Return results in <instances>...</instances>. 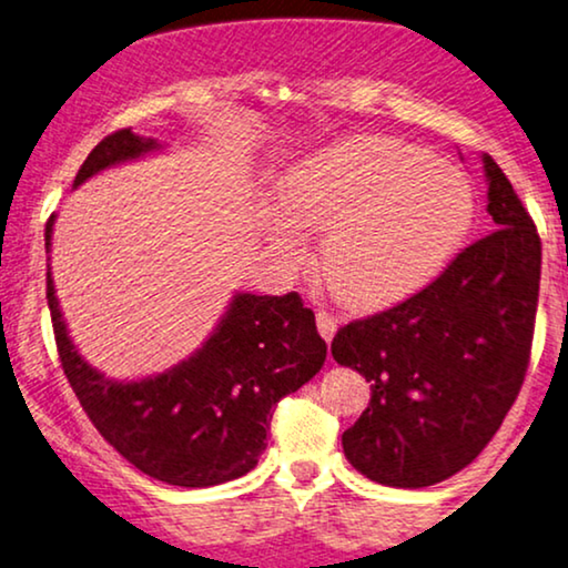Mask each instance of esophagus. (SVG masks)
I'll return each instance as SVG.
<instances>
[{
    "label": "esophagus",
    "mask_w": 568,
    "mask_h": 568,
    "mask_svg": "<svg viewBox=\"0 0 568 568\" xmlns=\"http://www.w3.org/2000/svg\"><path fill=\"white\" fill-rule=\"evenodd\" d=\"M317 329H320V335L329 343V341H333L335 329H337V320L327 312H317Z\"/></svg>",
    "instance_id": "obj_1"
}]
</instances>
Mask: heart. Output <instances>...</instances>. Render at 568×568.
<instances>
[{
	"label": "heart",
	"instance_id": "1",
	"mask_svg": "<svg viewBox=\"0 0 568 568\" xmlns=\"http://www.w3.org/2000/svg\"><path fill=\"white\" fill-rule=\"evenodd\" d=\"M475 220V196L456 170L422 149L354 135L298 164L270 212L277 256L301 264L306 231H325L320 270L337 298L379 308L425 285L454 256Z\"/></svg>",
	"mask_w": 568,
	"mask_h": 568
}]
</instances>
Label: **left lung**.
<instances>
[{
  "label": "left lung",
  "mask_w": 568,
  "mask_h": 568,
  "mask_svg": "<svg viewBox=\"0 0 568 568\" xmlns=\"http://www.w3.org/2000/svg\"><path fill=\"white\" fill-rule=\"evenodd\" d=\"M498 231L466 246L419 293L354 320L335 362L372 387L343 433L356 471L390 487H427L483 454L519 396L540 293V235L493 156H483Z\"/></svg>",
  "instance_id": "left-lung-1"
}]
</instances>
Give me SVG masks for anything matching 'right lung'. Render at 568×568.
I'll return each mask as SVG.
<instances>
[{"label":"right lung","instance_id":"add662e5","mask_svg":"<svg viewBox=\"0 0 568 568\" xmlns=\"http://www.w3.org/2000/svg\"><path fill=\"white\" fill-rule=\"evenodd\" d=\"M160 143L131 128L93 146L75 185L99 170L154 152ZM54 214L47 222L52 246ZM47 301L64 377L99 435L143 475L178 487H210L243 477L267 448L277 400L322 369L327 346L298 293H239L196 354L156 377L118 383L83 362L62 322L47 270Z\"/></svg>","mask_w":568,"mask_h":568}]
</instances>
